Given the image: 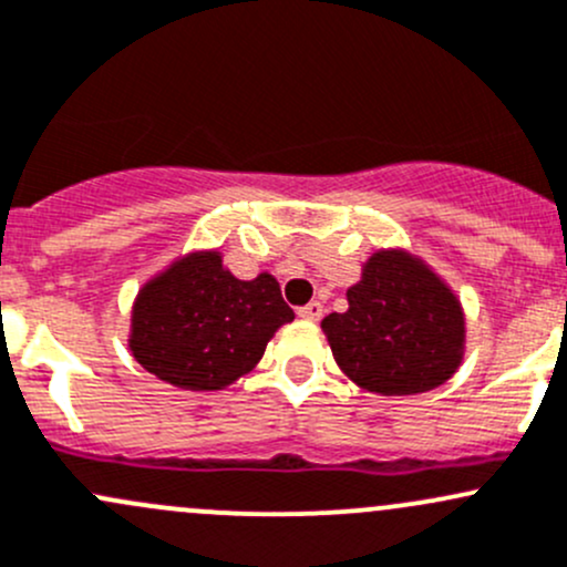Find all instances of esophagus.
Segmentation results:
<instances>
[{"label":"esophagus","instance_id":"esophagus-1","mask_svg":"<svg viewBox=\"0 0 567 567\" xmlns=\"http://www.w3.org/2000/svg\"><path fill=\"white\" fill-rule=\"evenodd\" d=\"M296 312H299V318H303V320H320L323 318V303L309 301V303H303V307L296 309Z\"/></svg>","mask_w":567,"mask_h":567}]
</instances>
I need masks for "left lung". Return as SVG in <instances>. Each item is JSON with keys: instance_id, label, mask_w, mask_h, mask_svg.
Instances as JSON below:
<instances>
[{"instance_id": "1", "label": "left lung", "mask_w": 567, "mask_h": 567, "mask_svg": "<svg viewBox=\"0 0 567 567\" xmlns=\"http://www.w3.org/2000/svg\"><path fill=\"white\" fill-rule=\"evenodd\" d=\"M348 312L323 318L339 369L361 389L408 396L443 385L464 353V315L434 271L408 252H374L348 290Z\"/></svg>"}]
</instances>
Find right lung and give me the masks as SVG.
<instances>
[{
    "label": "right lung",
    "mask_w": 567,
    "mask_h": 567,
    "mask_svg": "<svg viewBox=\"0 0 567 567\" xmlns=\"http://www.w3.org/2000/svg\"><path fill=\"white\" fill-rule=\"evenodd\" d=\"M293 320L271 274L244 282L219 252H193L143 285L130 350L146 372L187 391H219L247 374Z\"/></svg>",
    "instance_id": "add662e5"
}]
</instances>
